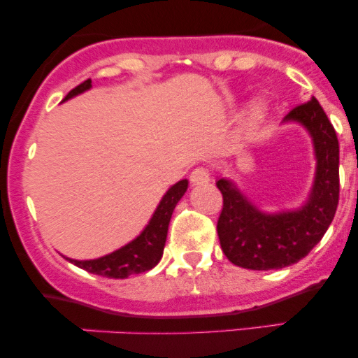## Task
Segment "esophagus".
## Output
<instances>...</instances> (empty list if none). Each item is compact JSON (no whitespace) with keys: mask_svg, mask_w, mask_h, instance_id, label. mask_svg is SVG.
I'll return each instance as SVG.
<instances>
[{"mask_svg":"<svg viewBox=\"0 0 358 358\" xmlns=\"http://www.w3.org/2000/svg\"><path fill=\"white\" fill-rule=\"evenodd\" d=\"M190 182L193 185H205L210 182V173H208L207 168H196V170L192 171Z\"/></svg>","mask_w":358,"mask_h":358,"instance_id":"obj_1","label":"esophagus"}]
</instances>
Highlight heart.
I'll use <instances>...</instances> for the list:
<instances>
[{
    "mask_svg": "<svg viewBox=\"0 0 358 358\" xmlns=\"http://www.w3.org/2000/svg\"><path fill=\"white\" fill-rule=\"evenodd\" d=\"M268 114V102H266L262 97H256V99L250 101L248 108V121L250 124H257Z\"/></svg>",
    "mask_w": 358,
    "mask_h": 358,
    "instance_id": "heart-1",
    "label": "heart"
}]
</instances>
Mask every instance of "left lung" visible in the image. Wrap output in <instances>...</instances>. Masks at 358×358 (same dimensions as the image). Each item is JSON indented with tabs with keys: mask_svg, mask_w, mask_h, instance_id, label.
I'll return each mask as SVG.
<instances>
[{
	"mask_svg": "<svg viewBox=\"0 0 358 358\" xmlns=\"http://www.w3.org/2000/svg\"><path fill=\"white\" fill-rule=\"evenodd\" d=\"M286 122L305 127L313 141L315 178L305 203L289 210L266 212L232 180H217L224 196L217 222L220 248L241 268L269 271L301 261L322 241L335 217L340 150L334 126L315 97L289 110L282 119V124Z\"/></svg>",
	"mask_w": 358,
	"mask_h": 358,
	"instance_id": "1",
	"label": "left lung"
}]
</instances>
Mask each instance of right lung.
<instances>
[{"label":"right lung","mask_w":358,"mask_h":358,"mask_svg":"<svg viewBox=\"0 0 358 358\" xmlns=\"http://www.w3.org/2000/svg\"><path fill=\"white\" fill-rule=\"evenodd\" d=\"M90 87H92V80L87 79L82 82L80 85H77L76 89H72L67 94L64 102L79 96V94L85 92ZM187 188L188 180H180L178 183L171 185L165 195H163V199L159 200L158 207H156L146 227L143 229L139 236L134 237L131 242H127L122 248L113 250V252L106 254L102 257L87 259V261H77V259L71 257L65 259L71 261L72 264H76L77 268L85 269L87 273L113 279H124L131 276V274L146 273V271L153 269L163 256L171 213H173L180 199L185 195Z\"/></svg>","instance_id":"obj_1"}]
</instances>
